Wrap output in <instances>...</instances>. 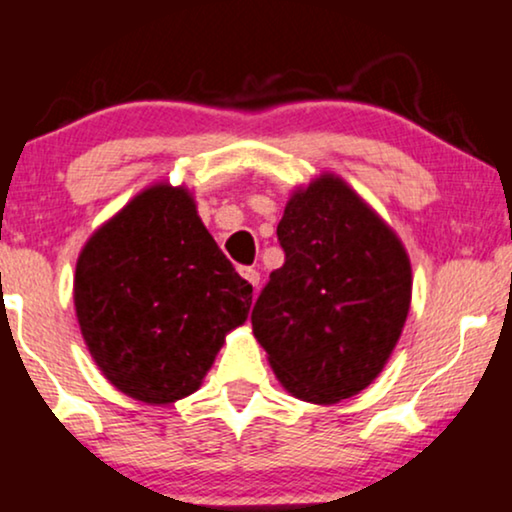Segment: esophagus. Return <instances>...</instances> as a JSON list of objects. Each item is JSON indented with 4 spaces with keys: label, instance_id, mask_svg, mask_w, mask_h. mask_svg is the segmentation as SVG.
Instances as JSON below:
<instances>
[{
    "label": "esophagus",
    "instance_id": "34e87169",
    "mask_svg": "<svg viewBox=\"0 0 512 512\" xmlns=\"http://www.w3.org/2000/svg\"><path fill=\"white\" fill-rule=\"evenodd\" d=\"M240 276H243V279L248 281V284H252V289H257V286H260V272H257V269L240 267Z\"/></svg>",
    "mask_w": 512,
    "mask_h": 512
}]
</instances>
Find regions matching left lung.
<instances>
[{
  "label": "left lung",
  "instance_id": "8db88e82",
  "mask_svg": "<svg viewBox=\"0 0 512 512\" xmlns=\"http://www.w3.org/2000/svg\"><path fill=\"white\" fill-rule=\"evenodd\" d=\"M276 236L286 260L252 308L255 339L293 397H354L378 378L407 322V250L332 173L293 192Z\"/></svg>",
  "mask_w": 512,
  "mask_h": 512
}]
</instances>
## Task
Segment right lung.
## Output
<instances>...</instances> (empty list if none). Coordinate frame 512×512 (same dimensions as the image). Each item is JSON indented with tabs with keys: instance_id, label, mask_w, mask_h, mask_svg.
Masks as SVG:
<instances>
[{
	"instance_id": "right-lung-1",
	"label": "right lung",
	"mask_w": 512,
	"mask_h": 512,
	"mask_svg": "<svg viewBox=\"0 0 512 512\" xmlns=\"http://www.w3.org/2000/svg\"><path fill=\"white\" fill-rule=\"evenodd\" d=\"M252 286L197 216L185 187H146L81 250L74 308L117 390L170 404L199 390L223 339L248 320Z\"/></svg>"
}]
</instances>
